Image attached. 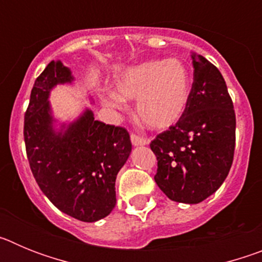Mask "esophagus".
<instances>
[{"instance_id":"1","label":"esophagus","mask_w":262,"mask_h":262,"mask_svg":"<svg viewBox=\"0 0 262 262\" xmlns=\"http://www.w3.org/2000/svg\"><path fill=\"white\" fill-rule=\"evenodd\" d=\"M131 142H133L134 145H144V144H147L148 140L145 138H143V136L133 133L131 134Z\"/></svg>"}]
</instances>
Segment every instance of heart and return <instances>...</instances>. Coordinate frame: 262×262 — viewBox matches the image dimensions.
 <instances>
[{"label":"heart","mask_w":262,"mask_h":262,"mask_svg":"<svg viewBox=\"0 0 262 262\" xmlns=\"http://www.w3.org/2000/svg\"><path fill=\"white\" fill-rule=\"evenodd\" d=\"M114 88L115 94L106 97V105L123 108L124 99L138 98L136 111L143 123L165 129L177 123L186 110L190 77L180 60H151L126 69Z\"/></svg>","instance_id":"1"}]
</instances>
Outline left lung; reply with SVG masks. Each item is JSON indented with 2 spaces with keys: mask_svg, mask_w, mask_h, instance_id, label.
I'll return each instance as SVG.
<instances>
[{
  "mask_svg": "<svg viewBox=\"0 0 262 262\" xmlns=\"http://www.w3.org/2000/svg\"><path fill=\"white\" fill-rule=\"evenodd\" d=\"M189 103L174 126L149 144L155 181L169 200L200 203L221 187L235 154L236 117L226 81L202 55H194Z\"/></svg>",
  "mask_w": 262,
  "mask_h": 262,
  "instance_id": "8db88e82",
  "label": "left lung"
}]
</instances>
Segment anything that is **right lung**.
Returning <instances> with one entry per match:
<instances>
[{
  "label": "right lung",
  "instance_id": "1",
  "mask_svg": "<svg viewBox=\"0 0 262 262\" xmlns=\"http://www.w3.org/2000/svg\"><path fill=\"white\" fill-rule=\"evenodd\" d=\"M71 81V71L53 60L35 80L23 126L27 160L40 190L60 211L97 222L115 207V178L133 145L124 127L94 120L90 110L64 133L53 131L48 94Z\"/></svg>",
  "mask_w": 262,
  "mask_h": 262
}]
</instances>
